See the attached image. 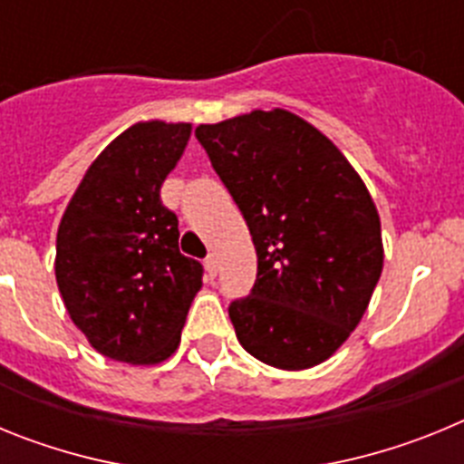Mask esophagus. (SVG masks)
<instances>
[{"label": "esophagus", "instance_id": "obj_1", "mask_svg": "<svg viewBox=\"0 0 464 464\" xmlns=\"http://www.w3.org/2000/svg\"><path fill=\"white\" fill-rule=\"evenodd\" d=\"M207 272L211 274V276L218 274V256H216V253H211V256L207 257Z\"/></svg>", "mask_w": 464, "mask_h": 464}]
</instances>
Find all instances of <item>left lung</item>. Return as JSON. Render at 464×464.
Returning a JSON list of instances; mask_svg holds the SVG:
<instances>
[{
  "mask_svg": "<svg viewBox=\"0 0 464 464\" xmlns=\"http://www.w3.org/2000/svg\"><path fill=\"white\" fill-rule=\"evenodd\" d=\"M195 134L257 253L251 295L229 304L237 339L276 370L325 362L362 321L383 269L370 190L321 130L285 109Z\"/></svg>",
  "mask_w": 464,
  "mask_h": 464,
  "instance_id": "8db88e82",
  "label": "left lung"
}]
</instances>
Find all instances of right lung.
<instances>
[{"label": "right lung", "mask_w": 464, "mask_h": 464, "mask_svg": "<svg viewBox=\"0 0 464 464\" xmlns=\"http://www.w3.org/2000/svg\"><path fill=\"white\" fill-rule=\"evenodd\" d=\"M190 122H134L97 155L57 227L55 278L69 318L97 353L165 362L181 342L202 265L179 251V218L160 188Z\"/></svg>", "instance_id": "obj_1"}]
</instances>
